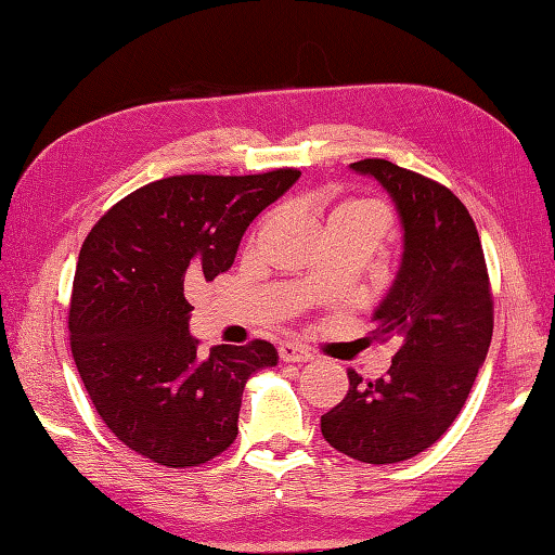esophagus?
I'll return each mask as SVG.
<instances>
[{"instance_id":"1","label":"esophagus","mask_w":555,"mask_h":555,"mask_svg":"<svg viewBox=\"0 0 555 555\" xmlns=\"http://www.w3.org/2000/svg\"><path fill=\"white\" fill-rule=\"evenodd\" d=\"M278 354H280L282 362H297V364L309 362L313 358V354L307 348H301V345H297V343H280Z\"/></svg>"}]
</instances>
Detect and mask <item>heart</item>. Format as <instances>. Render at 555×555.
<instances>
[{"mask_svg":"<svg viewBox=\"0 0 555 555\" xmlns=\"http://www.w3.org/2000/svg\"><path fill=\"white\" fill-rule=\"evenodd\" d=\"M343 215H374V217H382L379 210H376L372 203L348 201V203H340V205L333 207L331 215H328V222H331V219H336V217H343Z\"/></svg>","mask_w":555,"mask_h":555,"instance_id":"b5f03b06","label":"heart"}]
</instances>
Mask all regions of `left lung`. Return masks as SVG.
<instances>
[{"label":"left lung","mask_w":555,"mask_h":555,"mask_svg":"<svg viewBox=\"0 0 555 555\" xmlns=\"http://www.w3.org/2000/svg\"><path fill=\"white\" fill-rule=\"evenodd\" d=\"M352 171L374 176L403 224V260L374 311L372 340H393L382 379L348 370V393L321 415L333 449L362 464H399L449 430L493 338V292L466 205L447 185L386 159Z\"/></svg>","instance_id":"obj_1"}]
</instances>
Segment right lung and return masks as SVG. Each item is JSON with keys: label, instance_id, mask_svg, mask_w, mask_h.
Listing matches in <instances>:
<instances>
[{"label": "right lung", "instance_id": "1", "mask_svg": "<svg viewBox=\"0 0 555 555\" xmlns=\"http://www.w3.org/2000/svg\"><path fill=\"white\" fill-rule=\"evenodd\" d=\"M299 179L185 173L122 197L83 238L69 345L89 399L132 452L207 464L236 440L248 376L278 364L268 340L197 352L185 292L232 268L246 227Z\"/></svg>", "mask_w": 555, "mask_h": 555}]
</instances>
